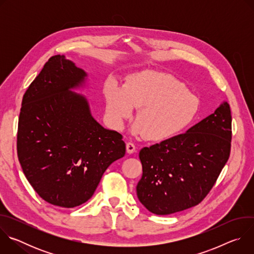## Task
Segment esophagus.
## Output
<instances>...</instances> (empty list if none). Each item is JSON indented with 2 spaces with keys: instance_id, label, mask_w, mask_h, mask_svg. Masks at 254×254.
<instances>
[{
  "instance_id": "esophagus-1",
  "label": "esophagus",
  "mask_w": 254,
  "mask_h": 254,
  "mask_svg": "<svg viewBox=\"0 0 254 254\" xmlns=\"http://www.w3.org/2000/svg\"><path fill=\"white\" fill-rule=\"evenodd\" d=\"M135 149H136V147H135V144L133 143V142H127V152L128 153V154H132V153H134L135 152Z\"/></svg>"
}]
</instances>
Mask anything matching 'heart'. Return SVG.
Masks as SVG:
<instances>
[{
  "mask_svg": "<svg viewBox=\"0 0 254 254\" xmlns=\"http://www.w3.org/2000/svg\"><path fill=\"white\" fill-rule=\"evenodd\" d=\"M106 115L117 128H124L138 108L133 132L151 140L173 138L195 121L199 100L173 75L157 70H142L129 75L124 86L115 80L103 88Z\"/></svg>",
  "mask_w": 254,
  "mask_h": 254,
  "instance_id": "heart-1",
  "label": "heart"
}]
</instances>
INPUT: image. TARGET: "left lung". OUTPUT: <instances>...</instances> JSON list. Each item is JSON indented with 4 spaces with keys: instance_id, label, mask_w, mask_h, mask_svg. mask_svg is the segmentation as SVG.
Here are the masks:
<instances>
[{
    "instance_id": "8db88e82",
    "label": "left lung",
    "mask_w": 254,
    "mask_h": 254,
    "mask_svg": "<svg viewBox=\"0 0 254 254\" xmlns=\"http://www.w3.org/2000/svg\"><path fill=\"white\" fill-rule=\"evenodd\" d=\"M231 122L230 106L224 102L185 133L142 148V176L136 186L140 203L157 215L201 203L229 159Z\"/></svg>"
}]
</instances>
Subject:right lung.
Segmentation results:
<instances>
[{"label":"right lung","mask_w":254,"mask_h":254,"mask_svg":"<svg viewBox=\"0 0 254 254\" xmlns=\"http://www.w3.org/2000/svg\"><path fill=\"white\" fill-rule=\"evenodd\" d=\"M85 76L63 55L50 57L26 90L19 117L23 173L43 200L63 208L89 200L108 166L126 154L123 135L102 127L87 100L70 91Z\"/></svg>","instance_id":"1"}]
</instances>
